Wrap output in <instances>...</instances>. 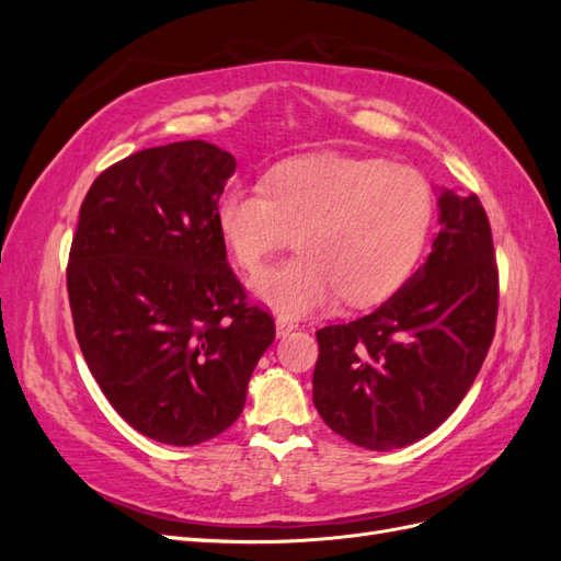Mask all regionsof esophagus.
<instances>
[{
	"label": "esophagus",
	"instance_id": "esophagus-1",
	"mask_svg": "<svg viewBox=\"0 0 561 561\" xmlns=\"http://www.w3.org/2000/svg\"><path fill=\"white\" fill-rule=\"evenodd\" d=\"M293 330H297V322L287 320V318H276V332H278V336L290 334Z\"/></svg>",
	"mask_w": 561,
	"mask_h": 561
}]
</instances>
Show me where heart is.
Listing matches in <instances>:
<instances>
[{
    "mask_svg": "<svg viewBox=\"0 0 561 561\" xmlns=\"http://www.w3.org/2000/svg\"><path fill=\"white\" fill-rule=\"evenodd\" d=\"M433 222V190L414 168L322 154L287 161L264 184H236L217 227L233 262L257 271L297 231L299 257L264 268L252 293L301 316L339 295L369 307L412 274Z\"/></svg>",
    "mask_w": 561,
    "mask_h": 561,
    "instance_id": "b5f03b06",
    "label": "heart"
}]
</instances>
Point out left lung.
Returning <instances> with one entry per match:
<instances>
[{"label":"left lung","mask_w":561,"mask_h":561,"mask_svg":"<svg viewBox=\"0 0 561 561\" xmlns=\"http://www.w3.org/2000/svg\"><path fill=\"white\" fill-rule=\"evenodd\" d=\"M499 266L478 194L439 196V231L379 309L316 332L313 404L348 443L388 451L433 433L466 398L494 342Z\"/></svg>","instance_id":"1"}]
</instances>
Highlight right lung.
Listing matches in <instances>:
<instances>
[{
  "label": "right lung",
  "instance_id": "1",
  "mask_svg": "<svg viewBox=\"0 0 561 561\" xmlns=\"http://www.w3.org/2000/svg\"><path fill=\"white\" fill-rule=\"evenodd\" d=\"M233 171L203 140L142 149L100 173L79 210L67 262L79 348L114 410L163 445L225 433L276 336L217 227Z\"/></svg>",
  "mask_w": 561,
  "mask_h": 561
}]
</instances>
